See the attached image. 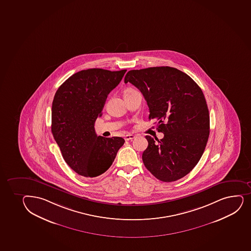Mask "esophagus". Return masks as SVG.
Here are the masks:
<instances>
[{
	"mask_svg": "<svg viewBox=\"0 0 251 251\" xmlns=\"http://www.w3.org/2000/svg\"><path fill=\"white\" fill-rule=\"evenodd\" d=\"M135 138L134 135L127 134V135H125V137H124V139H125V140H126V141H130V140H132V139H133V138Z\"/></svg>",
	"mask_w": 251,
	"mask_h": 251,
	"instance_id": "obj_1",
	"label": "esophagus"
}]
</instances>
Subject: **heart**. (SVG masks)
Segmentation results:
<instances>
[{
  "label": "heart",
  "mask_w": 251,
  "mask_h": 251,
  "mask_svg": "<svg viewBox=\"0 0 251 251\" xmlns=\"http://www.w3.org/2000/svg\"><path fill=\"white\" fill-rule=\"evenodd\" d=\"M133 90H134V89H126V90H125V91H133Z\"/></svg>",
  "instance_id": "obj_1"
}]
</instances>
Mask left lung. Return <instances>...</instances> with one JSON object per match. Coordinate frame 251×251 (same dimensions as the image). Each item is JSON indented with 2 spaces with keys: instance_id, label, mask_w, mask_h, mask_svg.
Listing matches in <instances>:
<instances>
[{
  "instance_id": "1",
  "label": "left lung",
  "mask_w": 251,
  "mask_h": 251,
  "mask_svg": "<svg viewBox=\"0 0 251 251\" xmlns=\"http://www.w3.org/2000/svg\"><path fill=\"white\" fill-rule=\"evenodd\" d=\"M137 87L149 105V119L164 138L146 136V168L158 180L175 181L196 167L210 134V115L198 84L181 70L169 66L130 70L124 83Z\"/></svg>"
}]
</instances>
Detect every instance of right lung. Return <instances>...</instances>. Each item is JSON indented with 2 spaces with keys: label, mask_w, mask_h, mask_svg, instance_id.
Returning <instances> with one entry per match:
<instances>
[{
  "label": "right lung",
  "mask_w": 251,
  "mask_h": 251,
  "mask_svg": "<svg viewBox=\"0 0 251 251\" xmlns=\"http://www.w3.org/2000/svg\"><path fill=\"white\" fill-rule=\"evenodd\" d=\"M127 70L89 69L63 83L52 102L51 132L65 162L78 175L95 177L113 164L124 144L120 137L97 136L95 124L108 94Z\"/></svg>",
  "instance_id": "add662e5"
}]
</instances>
